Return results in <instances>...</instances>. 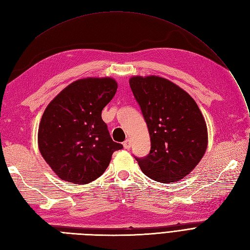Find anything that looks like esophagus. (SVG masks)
I'll return each mask as SVG.
<instances>
[{"label":"esophagus","mask_w":250,"mask_h":250,"mask_svg":"<svg viewBox=\"0 0 250 250\" xmlns=\"http://www.w3.org/2000/svg\"><path fill=\"white\" fill-rule=\"evenodd\" d=\"M123 147L125 149H130L131 148V141L130 140H126L124 143H123Z\"/></svg>","instance_id":"obj_1"}]
</instances>
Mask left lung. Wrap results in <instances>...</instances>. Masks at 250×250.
<instances>
[{
	"label": "left lung",
	"mask_w": 250,
	"mask_h": 250,
	"mask_svg": "<svg viewBox=\"0 0 250 250\" xmlns=\"http://www.w3.org/2000/svg\"><path fill=\"white\" fill-rule=\"evenodd\" d=\"M129 84L141 106L151 150L135 157L143 173L161 183L178 182L199 165L208 146V131L193 98L163 77L132 76Z\"/></svg>",
	"instance_id": "1"
}]
</instances>
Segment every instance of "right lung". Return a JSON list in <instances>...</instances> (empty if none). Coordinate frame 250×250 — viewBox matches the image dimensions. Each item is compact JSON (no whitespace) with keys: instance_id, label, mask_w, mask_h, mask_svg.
Returning a JSON list of instances; mask_svg holds the SVG:
<instances>
[{"instance_id":"1","label":"right lung","mask_w":250,"mask_h":250,"mask_svg":"<svg viewBox=\"0 0 250 250\" xmlns=\"http://www.w3.org/2000/svg\"><path fill=\"white\" fill-rule=\"evenodd\" d=\"M118 89L111 77L77 80L49 102L38 129L39 151L66 182L87 184L108 167L123 146L109 135L101 111Z\"/></svg>"}]
</instances>
